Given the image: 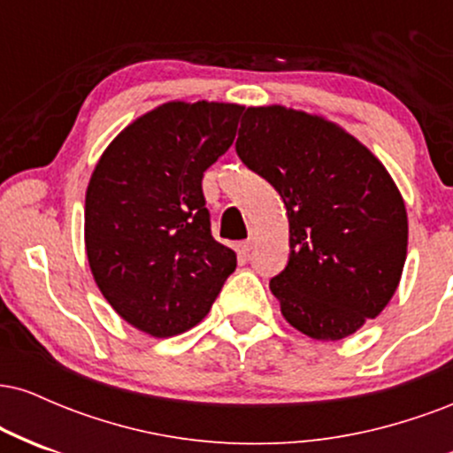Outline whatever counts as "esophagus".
Returning a JSON list of instances; mask_svg holds the SVG:
<instances>
[{
    "mask_svg": "<svg viewBox=\"0 0 453 453\" xmlns=\"http://www.w3.org/2000/svg\"><path fill=\"white\" fill-rule=\"evenodd\" d=\"M253 244H256V241H253V238H247V241L238 242V251H241L242 256H249V253H251V249H253Z\"/></svg>",
    "mask_w": 453,
    "mask_h": 453,
    "instance_id": "34e87169",
    "label": "esophagus"
}]
</instances>
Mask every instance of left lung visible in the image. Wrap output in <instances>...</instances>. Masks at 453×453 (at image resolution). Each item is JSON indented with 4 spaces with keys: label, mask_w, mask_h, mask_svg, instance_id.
<instances>
[{
    "label": "left lung",
    "mask_w": 453,
    "mask_h": 453,
    "mask_svg": "<svg viewBox=\"0 0 453 453\" xmlns=\"http://www.w3.org/2000/svg\"><path fill=\"white\" fill-rule=\"evenodd\" d=\"M236 153L285 202L289 262L270 289L296 330L341 341L386 309L407 259L403 196L383 164L326 119L247 108Z\"/></svg>",
    "instance_id": "obj_1"
}]
</instances>
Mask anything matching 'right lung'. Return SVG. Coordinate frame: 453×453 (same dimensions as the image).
<instances>
[{
    "instance_id": "obj_1",
    "label": "right lung",
    "mask_w": 453,
    "mask_h": 453,
    "mask_svg": "<svg viewBox=\"0 0 453 453\" xmlns=\"http://www.w3.org/2000/svg\"><path fill=\"white\" fill-rule=\"evenodd\" d=\"M242 106L168 102L108 144L85 197V247L104 298L168 339L200 324L236 268L211 234L202 176L232 147Z\"/></svg>"
}]
</instances>
